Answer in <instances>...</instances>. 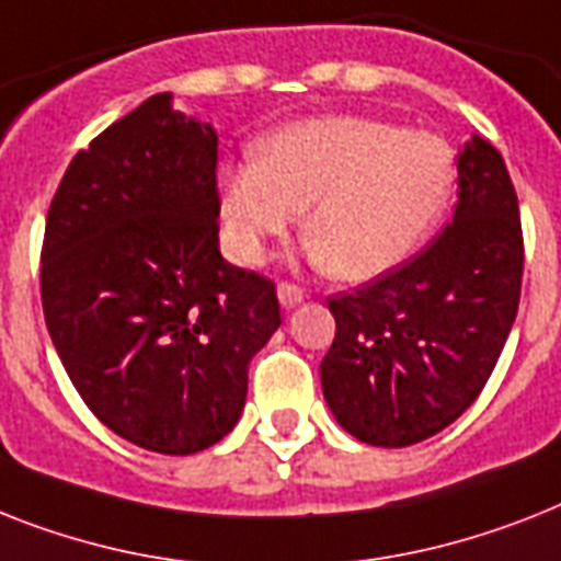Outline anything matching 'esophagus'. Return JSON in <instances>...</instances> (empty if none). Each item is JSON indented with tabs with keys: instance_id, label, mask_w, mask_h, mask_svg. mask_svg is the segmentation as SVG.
Segmentation results:
<instances>
[{
	"instance_id": "esophagus-1",
	"label": "esophagus",
	"mask_w": 561,
	"mask_h": 561,
	"mask_svg": "<svg viewBox=\"0 0 561 561\" xmlns=\"http://www.w3.org/2000/svg\"><path fill=\"white\" fill-rule=\"evenodd\" d=\"M276 294H279L282 308H296V305H299L305 299V290L299 288V285H294V282H279V288H276Z\"/></svg>"
}]
</instances>
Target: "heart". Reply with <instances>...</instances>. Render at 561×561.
<instances>
[{"label":"heart","mask_w":561,"mask_h":561,"mask_svg":"<svg viewBox=\"0 0 561 561\" xmlns=\"http://www.w3.org/2000/svg\"><path fill=\"white\" fill-rule=\"evenodd\" d=\"M453 184L444 138L352 115L279 129L259 144L256 163L218 178L227 241L241 262H262L267 241L305 209L311 259L352 282L403 265L444 216Z\"/></svg>","instance_id":"b5f03b06"}]
</instances>
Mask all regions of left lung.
Instances as JSON below:
<instances>
[{
  "instance_id": "obj_1",
  "label": "left lung",
  "mask_w": 561,
  "mask_h": 561,
  "mask_svg": "<svg viewBox=\"0 0 561 561\" xmlns=\"http://www.w3.org/2000/svg\"><path fill=\"white\" fill-rule=\"evenodd\" d=\"M525 239L502 152L458 154V204L417 256L328 299L336 334L322 391L345 432L412 446L458 421L493 375L516 320Z\"/></svg>"
}]
</instances>
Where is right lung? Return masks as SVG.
<instances>
[{
  "label": "right lung",
  "instance_id": "right-lung-1",
  "mask_svg": "<svg viewBox=\"0 0 561 561\" xmlns=\"http://www.w3.org/2000/svg\"><path fill=\"white\" fill-rule=\"evenodd\" d=\"M154 94L68 163L39 294L51 343L103 426L161 455L221 440L282 325L276 285L218 253V138Z\"/></svg>",
  "mask_w": 561,
  "mask_h": 561
}]
</instances>
